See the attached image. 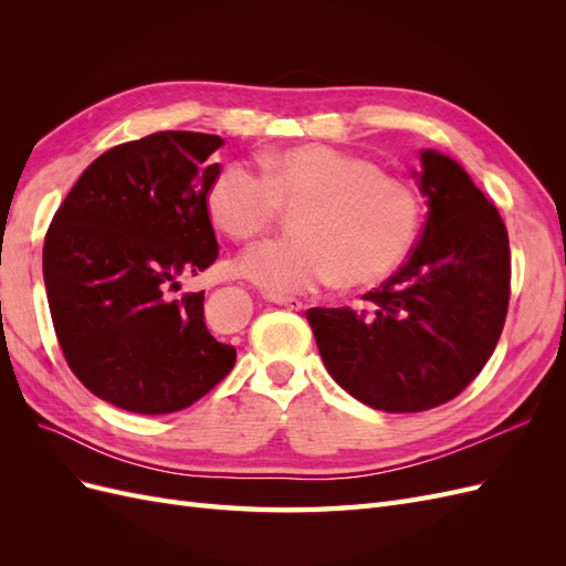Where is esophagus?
<instances>
[{"instance_id":"esophagus-1","label":"esophagus","mask_w":566,"mask_h":566,"mask_svg":"<svg viewBox=\"0 0 566 566\" xmlns=\"http://www.w3.org/2000/svg\"><path fill=\"white\" fill-rule=\"evenodd\" d=\"M276 304L287 306V310H293V312H302V310H304V302L297 300V297H279Z\"/></svg>"}]
</instances>
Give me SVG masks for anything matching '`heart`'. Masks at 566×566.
I'll list each match as a JSON object with an SVG mask.
<instances>
[{"mask_svg":"<svg viewBox=\"0 0 566 566\" xmlns=\"http://www.w3.org/2000/svg\"><path fill=\"white\" fill-rule=\"evenodd\" d=\"M264 172L231 163L208 188L219 231L248 241L285 210L297 235L250 248L238 269L273 297L314 293L337 279L373 285L397 269L420 229V196L378 163L333 146H293L262 158Z\"/></svg>","mask_w":566,"mask_h":566,"instance_id":"1","label":"heart"}]
</instances>
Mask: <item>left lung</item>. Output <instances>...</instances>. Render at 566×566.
I'll list each match as a JSON object with an SVG mask.
<instances>
[{
    "label": "left lung",
    "mask_w": 566,
    "mask_h": 566,
    "mask_svg": "<svg viewBox=\"0 0 566 566\" xmlns=\"http://www.w3.org/2000/svg\"><path fill=\"white\" fill-rule=\"evenodd\" d=\"M427 198L420 243L370 290L368 310L306 312L333 380L387 413L455 399L493 354L510 302V243L495 205L455 160L420 153Z\"/></svg>",
    "instance_id": "left-lung-1"
}]
</instances>
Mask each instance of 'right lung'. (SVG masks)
<instances>
[{
  "instance_id": "1",
  "label": "right lung",
  "mask_w": 566,
  "mask_h": 566,
  "mask_svg": "<svg viewBox=\"0 0 566 566\" xmlns=\"http://www.w3.org/2000/svg\"><path fill=\"white\" fill-rule=\"evenodd\" d=\"M221 136L156 132L98 156L44 238L51 321L77 380L142 416L175 413L227 378L235 349L205 325L181 279L214 264L208 188Z\"/></svg>"
}]
</instances>
